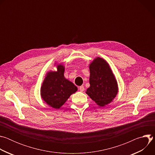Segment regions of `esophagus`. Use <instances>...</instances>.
<instances>
[{
    "instance_id": "34e87169",
    "label": "esophagus",
    "mask_w": 155,
    "mask_h": 155,
    "mask_svg": "<svg viewBox=\"0 0 155 155\" xmlns=\"http://www.w3.org/2000/svg\"><path fill=\"white\" fill-rule=\"evenodd\" d=\"M79 90H80V91L81 92H83V91L84 90V86H80L79 87Z\"/></svg>"
}]
</instances>
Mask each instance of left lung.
Here are the masks:
<instances>
[{
    "label": "left lung",
    "mask_w": 155,
    "mask_h": 155,
    "mask_svg": "<svg viewBox=\"0 0 155 155\" xmlns=\"http://www.w3.org/2000/svg\"><path fill=\"white\" fill-rule=\"evenodd\" d=\"M90 86L86 93L101 107L110 103L118 93V84L108 63L97 58L90 65Z\"/></svg>",
    "instance_id": "left-lung-1"
}]
</instances>
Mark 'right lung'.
I'll return each instance as SVG.
<instances>
[{
  "label": "right lung",
  "instance_id": "add662e5",
  "mask_svg": "<svg viewBox=\"0 0 155 155\" xmlns=\"http://www.w3.org/2000/svg\"><path fill=\"white\" fill-rule=\"evenodd\" d=\"M64 66L58 65L56 72L47 74L41 87L42 99L54 108H60L72 94L77 91V86L64 78Z\"/></svg>",
  "mask_w": 155,
  "mask_h": 155
}]
</instances>
